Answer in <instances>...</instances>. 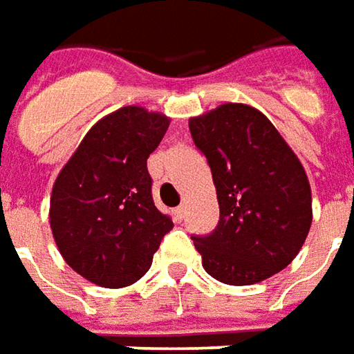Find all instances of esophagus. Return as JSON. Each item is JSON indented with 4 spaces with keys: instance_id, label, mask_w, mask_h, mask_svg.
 Listing matches in <instances>:
<instances>
[{
    "instance_id": "obj_1",
    "label": "esophagus",
    "mask_w": 354,
    "mask_h": 354,
    "mask_svg": "<svg viewBox=\"0 0 354 354\" xmlns=\"http://www.w3.org/2000/svg\"><path fill=\"white\" fill-rule=\"evenodd\" d=\"M185 212H187V207H185V205H181V207H177V209H175V212H173V214H175V218H177V221H183Z\"/></svg>"
}]
</instances>
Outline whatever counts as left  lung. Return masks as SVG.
<instances>
[{
  "label": "left lung",
  "instance_id": "8db88e82",
  "mask_svg": "<svg viewBox=\"0 0 354 354\" xmlns=\"http://www.w3.org/2000/svg\"><path fill=\"white\" fill-rule=\"evenodd\" d=\"M205 153L221 218L193 236L203 268L228 286H250L281 272L301 250L311 226L306 169L274 124L248 104H221L191 118Z\"/></svg>",
  "mask_w": 354,
  "mask_h": 354
}]
</instances>
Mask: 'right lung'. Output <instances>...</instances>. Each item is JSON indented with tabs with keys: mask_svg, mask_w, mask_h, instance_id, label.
Masks as SVG:
<instances>
[{
	"mask_svg": "<svg viewBox=\"0 0 354 354\" xmlns=\"http://www.w3.org/2000/svg\"><path fill=\"white\" fill-rule=\"evenodd\" d=\"M167 128V116L124 106L88 129L53 185L48 221L59 252L100 288L138 281L173 228L147 173Z\"/></svg>",
	"mask_w": 354,
	"mask_h": 354,
	"instance_id": "right-lung-1",
	"label": "right lung"
}]
</instances>
